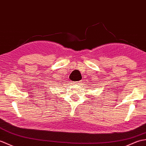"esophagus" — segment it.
<instances>
[{
    "label": "esophagus",
    "mask_w": 146,
    "mask_h": 146,
    "mask_svg": "<svg viewBox=\"0 0 146 146\" xmlns=\"http://www.w3.org/2000/svg\"><path fill=\"white\" fill-rule=\"evenodd\" d=\"M81 82V81H80L79 82H74V84H80V83Z\"/></svg>",
    "instance_id": "obj_1"
}]
</instances>
